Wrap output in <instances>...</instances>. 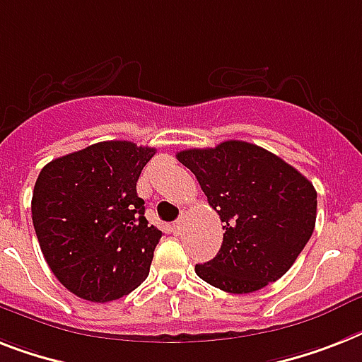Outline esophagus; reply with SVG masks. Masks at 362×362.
Masks as SVG:
<instances>
[{
  "instance_id": "34e87169",
  "label": "esophagus",
  "mask_w": 362,
  "mask_h": 362,
  "mask_svg": "<svg viewBox=\"0 0 362 362\" xmlns=\"http://www.w3.org/2000/svg\"><path fill=\"white\" fill-rule=\"evenodd\" d=\"M182 230H184V217H180V219L173 225V232H175V234H182Z\"/></svg>"
}]
</instances>
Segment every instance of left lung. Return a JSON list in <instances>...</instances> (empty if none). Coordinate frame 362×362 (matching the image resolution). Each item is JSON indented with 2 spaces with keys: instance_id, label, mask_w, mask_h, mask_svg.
Wrapping results in <instances>:
<instances>
[{
  "instance_id": "1",
  "label": "left lung",
  "mask_w": 362,
  "mask_h": 362,
  "mask_svg": "<svg viewBox=\"0 0 362 362\" xmlns=\"http://www.w3.org/2000/svg\"><path fill=\"white\" fill-rule=\"evenodd\" d=\"M223 223L216 258L197 275L230 293H251L292 267L316 225V189L279 156L245 141L176 154Z\"/></svg>"
}]
</instances>
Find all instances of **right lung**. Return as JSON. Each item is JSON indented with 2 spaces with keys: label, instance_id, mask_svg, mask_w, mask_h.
<instances>
[{
  "label": "right lung",
  "instance_id": "right-lung-1",
  "mask_svg": "<svg viewBox=\"0 0 362 362\" xmlns=\"http://www.w3.org/2000/svg\"><path fill=\"white\" fill-rule=\"evenodd\" d=\"M154 154L132 141H104L52 160L38 175L31 201L38 243L78 298L107 303L148 275L161 230L148 227L135 186Z\"/></svg>",
  "mask_w": 362,
  "mask_h": 362
}]
</instances>
